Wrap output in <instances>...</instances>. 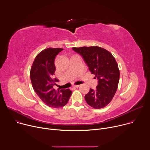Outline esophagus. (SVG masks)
Wrapping results in <instances>:
<instances>
[{
    "instance_id": "34e87169",
    "label": "esophagus",
    "mask_w": 150,
    "mask_h": 150,
    "mask_svg": "<svg viewBox=\"0 0 150 150\" xmlns=\"http://www.w3.org/2000/svg\"><path fill=\"white\" fill-rule=\"evenodd\" d=\"M79 85H74V87H75V88H78V87H79Z\"/></svg>"
}]
</instances>
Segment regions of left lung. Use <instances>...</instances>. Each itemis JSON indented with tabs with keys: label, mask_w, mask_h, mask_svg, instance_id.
Here are the masks:
<instances>
[{
	"label": "left lung",
	"mask_w": 150,
	"mask_h": 150,
	"mask_svg": "<svg viewBox=\"0 0 150 150\" xmlns=\"http://www.w3.org/2000/svg\"><path fill=\"white\" fill-rule=\"evenodd\" d=\"M82 56L92 74L98 79L96 90L90 88L85 99L92 108H104L112 100L118 87L120 72L117 63L110 52L98 46L73 47Z\"/></svg>",
	"instance_id": "obj_1"
}]
</instances>
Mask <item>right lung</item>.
Segmentation results:
<instances>
[{
  "label": "right lung",
  "mask_w": 150,
  "mask_h": 150,
  "mask_svg": "<svg viewBox=\"0 0 150 150\" xmlns=\"http://www.w3.org/2000/svg\"><path fill=\"white\" fill-rule=\"evenodd\" d=\"M60 48H47L35 57L30 71V78L33 89L41 101L53 108L65 105L71 96L72 91L55 90L53 85L59 80L54 78L56 70L54 59L63 50Z\"/></svg>",
  "instance_id": "obj_1"
}]
</instances>
